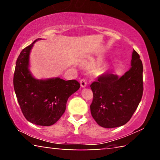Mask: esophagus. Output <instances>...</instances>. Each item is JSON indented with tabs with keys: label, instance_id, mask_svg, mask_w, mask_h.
<instances>
[{
	"label": "esophagus",
	"instance_id": "obj_1",
	"mask_svg": "<svg viewBox=\"0 0 160 160\" xmlns=\"http://www.w3.org/2000/svg\"><path fill=\"white\" fill-rule=\"evenodd\" d=\"M80 85H81V87L82 88H85V87H86V85H87V81H86V80L85 79H82L80 80Z\"/></svg>",
	"mask_w": 160,
	"mask_h": 160
}]
</instances>
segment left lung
<instances>
[{"label":"left lung","instance_id":"8db88e82","mask_svg":"<svg viewBox=\"0 0 160 160\" xmlns=\"http://www.w3.org/2000/svg\"><path fill=\"white\" fill-rule=\"evenodd\" d=\"M131 63V68L121 77L105 73L90 85L93 93L90 112L102 127L111 128L126 124L141 101L143 65L135 50Z\"/></svg>","mask_w":160,"mask_h":160}]
</instances>
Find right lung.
Here are the masks:
<instances>
[{
  "label": "right lung",
  "mask_w": 160,
  "mask_h": 160,
  "mask_svg": "<svg viewBox=\"0 0 160 160\" xmlns=\"http://www.w3.org/2000/svg\"><path fill=\"white\" fill-rule=\"evenodd\" d=\"M37 39L21 52L16 63L13 87L21 111L29 122L39 126L55 123L65 113L71 95L80 88L75 80L59 78L38 80L33 77L29 67V54Z\"/></svg>",
  "instance_id": "obj_1"
}]
</instances>
